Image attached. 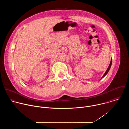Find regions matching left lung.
<instances>
[{"label":"left lung","mask_w":129,"mask_h":129,"mask_svg":"<svg viewBox=\"0 0 129 129\" xmlns=\"http://www.w3.org/2000/svg\"><path fill=\"white\" fill-rule=\"evenodd\" d=\"M112 59H111V62H110V65H109V67H108V69H107V70H106V72L105 73V74L104 75V76H103V77L102 78H102H103L107 74V73L108 72V71H109V70H110V67H111V64H112Z\"/></svg>","instance_id":"obj_1"}]
</instances>
